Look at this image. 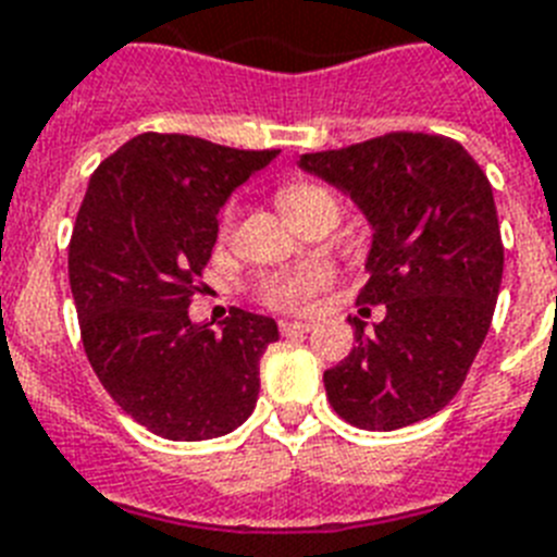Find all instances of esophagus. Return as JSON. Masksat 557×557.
<instances>
[{
    "instance_id": "obj_1",
    "label": "esophagus",
    "mask_w": 557,
    "mask_h": 557,
    "mask_svg": "<svg viewBox=\"0 0 557 557\" xmlns=\"http://www.w3.org/2000/svg\"><path fill=\"white\" fill-rule=\"evenodd\" d=\"M311 320H283L280 323V332L283 334H302V332H311Z\"/></svg>"
}]
</instances>
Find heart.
Here are the masks:
<instances>
[{"mask_svg":"<svg viewBox=\"0 0 557 557\" xmlns=\"http://www.w3.org/2000/svg\"><path fill=\"white\" fill-rule=\"evenodd\" d=\"M320 197H332V194L320 188V185L311 183H294L288 188L280 191V206L286 208V214L300 211L302 206H309L311 200H320ZM232 208L225 211V223H232ZM334 271L329 265H302V269L283 271V274H274L263 283V302H269L271 309L280 311H302L311 302V297L318 292H323L325 286H332Z\"/></svg>","mask_w":557,"mask_h":557,"instance_id":"1","label":"heart"}]
</instances>
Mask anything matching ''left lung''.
Here are the masks:
<instances>
[{
	"mask_svg": "<svg viewBox=\"0 0 557 557\" xmlns=\"http://www.w3.org/2000/svg\"><path fill=\"white\" fill-rule=\"evenodd\" d=\"M300 169L363 211L372 248L357 302L386 306L372 334L349 318L357 346L323 372L329 404L369 432L432 418L463 386L495 314L504 243L490 180L460 143L409 131L302 153Z\"/></svg>",
	"mask_w": 557,
	"mask_h": 557,
	"instance_id": "left-lung-1",
	"label": "left lung"
}]
</instances>
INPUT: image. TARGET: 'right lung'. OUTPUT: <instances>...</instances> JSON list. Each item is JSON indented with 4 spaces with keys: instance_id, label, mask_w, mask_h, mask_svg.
<instances>
[{
    "instance_id": "add662e5",
    "label": "right lung",
    "mask_w": 557,
    "mask_h": 557,
    "mask_svg": "<svg viewBox=\"0 0 557 557\" xmlns=\"http://www.w3.org/2000/svg\"><path fill=\"white\" fill-rule=\"evenodd\" d=\"M277 153L139 134L90 176L67 246L83 346L108 395L153 435L208 441L255 411L277 323L234 309L214 329L191 323L188 306L220 208Z\"/></svg>"
}]
</instances>
